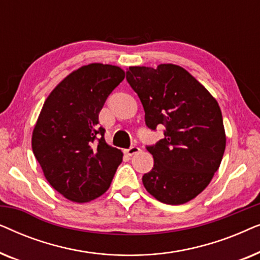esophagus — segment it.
<instances>
[{"instance_id": "1", "label": "esophagus", "mask_w": 260, "mask_h": 260, "mask_svg": "<svg viewBox=\"0 0 260 260\" xmlns=\"http://www.w3.org/2000/svg\"><path fill=\"white\" fill-rule=\"evenodd\" d=\"M141 149L137 147V145H133V147H130L129 149H126L125 150V154L129 155V156H133L135 154H137V152H140Z\"/></svg>"}]
</instances>
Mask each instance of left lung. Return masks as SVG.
<instances>
[{
	"label": "left lung",
	"mask_w": 260,
	"mask_h": 260,
	"mask_svg": "<svg viewBox=\"0 0 260 260\" xmlns=\"http://www.w3.org/2000/svg\"><path fill=\"white\" fill-rule=\"evenodd\" d=\"M126 80L141 99L149 129L165 126V138L147 147L154 167L142 177L145 189L163 204H186L208 186L225 152L218 102L173 63L129 67Z\"/></svg>",
	"instance_id": "left-lung-1"
}]
</instances>
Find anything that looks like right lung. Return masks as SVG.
<instances>
[{
  "instance_id": "right-lung-1",
  "label": "right lung",
  "mask_w": 260,
  "mask_h": 260,
  "mask_svg": "<svg viewBox=\"0 0 260 260\" xmlns=\"http://www.w3.org/2000/svg\"><path fill=\"white\" fill-rule=\"evenodd\" d=\"M125 73L90 63L67 76L46 99L31 136L49 184L66 199L87 202L109 189L123 152L106 144L99 112Z\"/></svg>"
}]
</instances>
